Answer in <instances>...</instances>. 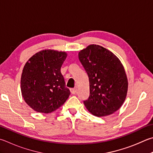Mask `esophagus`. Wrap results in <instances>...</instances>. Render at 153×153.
<instances>
[{
  "label": "esophagus",
  "mask_w": 153,
  "mask_h": 153,
  "mask_svg": "<svg viewBox=\"0 0 153 153\" xmlns=\"http://www.w3.org/2000/svg\"><path fill=\"white\" fill-rule=\"evenodd\" d=\"M77 91V89L76 88H71L70 89V92L72 94H75L76 93Z\"/></svg>",
  "instance_id": "esophagus-1"
}]
</instances>
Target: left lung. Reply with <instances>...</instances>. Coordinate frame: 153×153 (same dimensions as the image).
<instances>
[{
  "instance_id": "1",
  "label": "left lung",
  "mask_w": 153,
  "mask_h": 153,
  "mask_svg": "<svg viewBox=\"0 0 153 153\" xmlns=\"http://www.w3.org/2000/svg\"><path fill=\"white\" fill-rule=\"evenodd\" d=\"M78 58L90 84L85 106L98 117L112 114L120 109L127 95L128 82L123 63L112 52L94 44L81 50Z\"/></svg>"
}]
</instances>
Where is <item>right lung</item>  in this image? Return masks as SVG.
I'll list each match as a JSON object with an SVG mask.
<instances>
[{
	"label": "right lung",
	"instance_id": "right-lung-1",
	"mask_svg": "<svg viewBox=\"0 0 153 153\" xmlns=\"http://www.w3.org/2000/svg\"><path fill=\"white\" fill-rule=\"evenodd\" d=\"M68 53L54 49L36 53L26 62L21 77L25 102L36 112L49 114L64 104L70 95L61 68Z\"/></svg>",
	"mask_w": 153,
	"mask_h": 153
}]
</instances>
